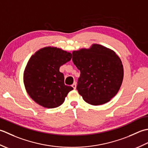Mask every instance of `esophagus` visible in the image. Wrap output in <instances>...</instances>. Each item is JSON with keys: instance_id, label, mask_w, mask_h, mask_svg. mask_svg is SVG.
<instances>
[{"instance_id": "obj_1", "label": "esophagus", "mask_w": 148, "mask_h": 148, "mask_svg": "<svg viewBox=\"0 0 148 148\" xmlns=\"http://www.w3.org/2000/svg\"><path fill=\"white\" fill-rule=\"evenodd\" d=\"M71 86L73 87V89H76V87H77V84H76V82H75L73 84H72V86Z\"/></svg>"}]
</instances>
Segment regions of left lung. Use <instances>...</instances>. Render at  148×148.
Listing matches in <instances>:
<instances>
[{
  "label": "left lung",
  "instance_id": "left-lung-1",
  "mask_svg": "<svg viewBox=\"0 0 148 148\" xmlns=\"http://www.w3.org/2000/svg\"><path fill=\"white\" fill-rule=\"evenodd\" d=\"M72 61L80 71L77 89L92 105L109 101L119 91L123 79L122 62L114 51L93 44L89 49L72 52Z\"/></svg>",
  "mask_w": 148,
  "mask_h": 148
}]
</instances>
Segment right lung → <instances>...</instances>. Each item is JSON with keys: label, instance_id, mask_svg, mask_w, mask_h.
<instances>
[{"label": "right lung", "instance_id": "add662e5", "mask_svg": "<svg viewBox=\"0 0 148 148\" xmlns=\"http://www.w3.org/2000/svg\"><path fill=\"white\" fill-rule=\"evenodd\" d=\"M71 59V53L49 47L39 50L31 56L24 71L23 82L33 100L49 108L63 103L73 88L65 85L64 75L59 68Z\"/></svg>", "mask_w": 148, "mask_h": 148}]
</instances>
